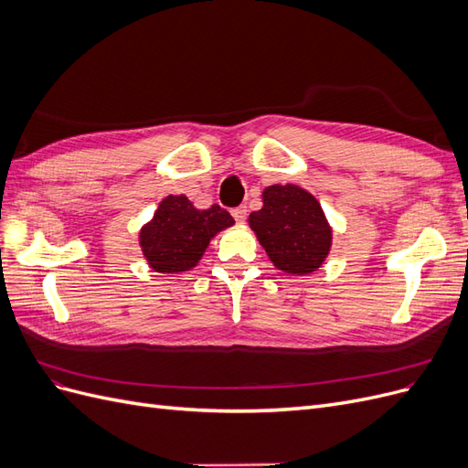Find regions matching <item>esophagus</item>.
Returning a JSON list of instances; mask_svg holds the SVG:
<instances>
[{
  "instance_id": "34e87169",
  "label": "esophagus",
  "mask_w": 468,
  "mask_h": 468,
  "mask_svg": "<svg viewBox=\"0 0 468 468\" xmlns=\"http://www.w3.org/2000/svg\"><path fill=\"white\" fill-rule=\"evenodd\" d=\"M246 215H248V208L246 207H236L232 210V217L236 218V222H244L246 220Z\"/></svg>"
}]
</instances>
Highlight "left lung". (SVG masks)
Segmentation results:
<instances>
[{"label":"left lung","instance_id":"8db88e82","mask_svg":"<svg viewBox=\"0 0 468 468\" xmlns=\"http://www.w3.org/2000/svg\"><path fill=\"white\" fill-rule=\"evenodd\" d=\"M263 207L251 212L248 222L269 260L281 271L308 275L328 258L332 229L320 203L299 186H269Z\"/></svg>","mask_w":468,"mask_h":468}]
</instances>
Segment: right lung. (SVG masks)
<instances>
[{
  "mask_svg": "<svg viewBox=\"0 0 468 468\" xmlns=\"http://www.w3.org/2000/svg\"><path fill=\"white\" fill-rule=\"evenodd\" d=\"M232 224L230 212L218 205L201 210L186 195H167L143 226L138 242L154 271L183 273L199 263L210 239Z\"/></svg>",
  "mask_w": 468,
  "mask_h": 468,
  "instance_id": "1",
  "label": "right lung"
}]
</instances>
